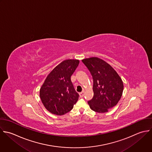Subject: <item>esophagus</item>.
I'll use <instances>...</instances> for the list:
<instances>
[{"label":"esophagus","instance_id":"1","mask_svg":"<svg viewBox=\"0 0 152 152\" xmlns=\"http://www.w3.org/2000/svg\"><path fill=\"white\" fill-rule=\"evenodd\" d=\"M84 94H85V92H84V91H82V92L79 93V95H80V96L81 98H82V97L84 96Z\"/></svg>","mask_w":152,"mask_h":152}]
</instances>
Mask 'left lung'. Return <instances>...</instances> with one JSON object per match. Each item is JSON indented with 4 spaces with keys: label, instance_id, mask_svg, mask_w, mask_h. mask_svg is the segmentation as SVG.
Here are the masks:
<instances>
[{
    "label": "left lung",
    "instance_id": "1",
    "mask_svg": "<svg viewBox=\"0 0 152 152\" xmlns=\"http://www.w3.org/2000/svg\"><path fill=\"white\" fill-rule=\"evenodd\" d=\"M82 61L90 72L94 82V96L88 103L92 110L106 113L121 99L123 82L116 71L103 60L91 57Z\"/></svg>",
    "mask_w": 152,
    "mask_h": 152
}]
</instances>
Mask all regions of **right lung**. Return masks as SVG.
Masks as SVG:
<instances>
[{"label":"right lung","mask_w":152,"mask_h":152,"mask_svg":"<svg viewBox=\"0 0 152 152\" xmlns=\"http://www.w3.org/2000/svg\"><path fill=\"white\" fill-rule=\"evenodd\" d=\"M79 64L78 60H66L57 65L47 76L39 91L45 108L51 113L61 115L70 111L79 95L70 77Z\"/></svg>","instance_id":"obj_1"}]
</instances>
